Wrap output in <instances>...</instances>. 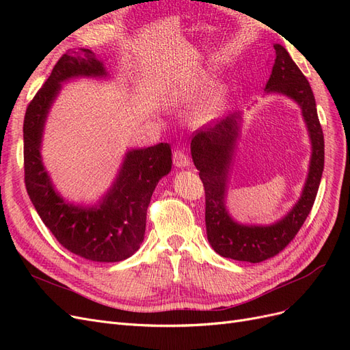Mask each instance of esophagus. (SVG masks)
<instances>
[{
	"label": "esophagus",
	"instance_id": "34e87169",
	"mask_svg": "<svg viewBox=\"0 0 350 350\" xmlns=\"http://www.w3.org/2000/svg\"><path fill=\"white\" fill-rule=\"evenodd\" d=\"M172 162L176 167H187L189 165V159L183 150H175L172 153Z\"/></svg>",
	"mask_w": 350,
	"mask_h": 350
}]
</instances>
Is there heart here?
Here are the masks:
<instances>
[{"label":"heart","mask_w":350,"mask_h":350,"mask_svg":"<svg viewBox=\"0 0 350 350\" xmlns=\"http://www.w3.org/2000/svg\"><path fill=\"white\" fill-rule=\"evenodd\" d=\"M206 86H207V80L204 77L201 76L191 77L176 89L175 96L181 100H193L203 93ZM226 107H228V92L221 89L215 94H211V96L201 105L194 113V120L198 124H206L208 121H213L226 109Z\"/></svg>","instance_id":"heart-1"}]
</instances>
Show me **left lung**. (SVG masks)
I'll return each mask as SVG.
<instances>
[{
    "label": "left lung",
    "instance_id": "obj_1",
    "mask_svg": "<svg viewBox=\"0 0 350 350\" xmlns=\"http://www.w3.org/2000/svg\"><path fill=\"white\" fill-rule=\"evenodd\" d=\"M266 92L282 93L299 105L312 146L310 171L301 198L279 221L269 226L241 225L226 210L229 166L242 121L239 112L197 130L191 140V156L206 193L207 239L219 256L238 261L260 262L286 248L310 215L324 169V135L314 93L289 52L279 44L274 45V62Z\"/></svg>",
    "mask_w": 350,
    "mask_h": 350
}]
</instances>
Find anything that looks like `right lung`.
Wrapping results in <instances>:
<instances>
[{
    "mask_svg": "<svg viewBox=\"0 0 350 350\" xmlns=\"http://www.w3.org/2000/svg\"><path fill=\"white\" fill-rule=\"evenodd\" d=\"M107 76L103 62L94 52L86 48L70 49L29 103L23 124L25 184L38 215L62 247L98 262L122 261L140 248L152 194L159 179L172 167L171 146L159 143L125 154L113 185L98 204H71L55 191L40 156L48 112L64 81Z\"/></svg>",
    "mask_w": 350,
    "mask_h": 350,
    "instance_id": "obj_1",
    "label": "right lung"
}]
</instances>
